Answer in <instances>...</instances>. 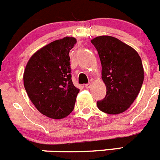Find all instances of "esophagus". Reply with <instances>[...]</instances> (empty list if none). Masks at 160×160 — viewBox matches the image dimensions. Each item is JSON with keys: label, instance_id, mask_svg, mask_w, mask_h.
Masks as SVG:
<instances>
[{"label": "esophagus", "instance_id": "1", "mask_svg": "<svg viewBox=\"0 0 160 160\" xmlns=\"http://www.w3.org/2000/svg\"><path fill=\"white\" fill-rule=\"evenodd\" d=\"M85 86H86V89H89V88H90L91 86H92V84H91V83L89 82V83H88V84H86Z\"/></svg>", "mask_w": 160, "mask_h": 160}]
</instances>
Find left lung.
I'll return each instance as SVG.
<instances>
[{"instance_id": "8db88e82", "label": "left lung", "mask_w": 160, "mask_h": 160, "mask_svg": "<svg viewBox=\"0 0 160 160\" xmlns=\"http://www.w3.org/2000/svg\"><path fill=\"white\" fill-rule=\"evenodd\" d=\"M100 56L105 97L97 101L101 112L118 115L127 111L138 97L144 81V68L138 52L116 38L99 36L91 40Z\"/></svg>"}]
</instances>
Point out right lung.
<instances>
[{"mask_svg": "<svg viewBox=\"0 0 160 160\" xmlns=\"http://www.w3.org/2000/svg\"><path fill=\"white\" fill-rule=\"evenodd\" d=\"M74 38L56 40L38 50L28 60L23 73L27 93L45 116L61 119L72 112L79 89L71 80L70 50Z\"/></svg>", "mask_w": 160, "mask_h": 160, "instance_id": "1", "label": "right lung"}]
</instances>
